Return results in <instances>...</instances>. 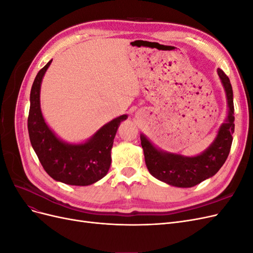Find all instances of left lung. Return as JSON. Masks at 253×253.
I'll list each match as a JSON object with an SVG mask.
<instances>
[{"label": "left lung", "instance_id": "8db88e82", "mask_svg": "<svg viewBox=\"0 0 253 253\" xmlns=\"http://www.w3.org/2000/svg\"><path fill=\"white\" fill-rule=\"evenodd\" d=\"M227 98L228 113L218 127L216 137L201 154L185 156L157 148L143 133L140 134L145 165L152 176L168 185L178 188H191L215 175L230 152L234 132L233 90L229 78L217 68Z\"/></svg>", "mask_w": 253, "mask_h": 253}]
</instances>
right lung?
Here are the masks:
<instances>
[{"instance_id": "1", "label": "right lung", "mask_w": 253, "mask_h": 253, "mask_svg": "<svg viewBox=\"0 0 253 253\" xmlns=\"http://www.w3.org/2000/svg\"><path fill=\"white\" fill-rule=\"evenodd\" d=\"M51 61L38 73L30 90L27 124L30 143L51 178L72 186L93 185L109 172L115 135L127 115L111 120L83 142L70 143L61 139L45 121L40 103L42 79Z\"/></svg>"}]
</instances>
